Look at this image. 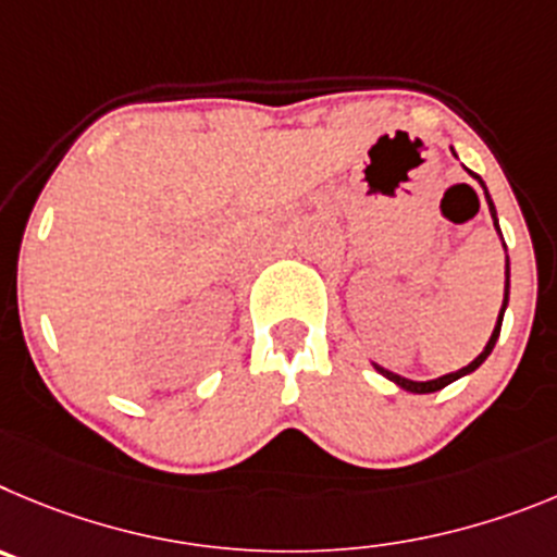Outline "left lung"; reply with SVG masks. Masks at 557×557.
Masks as SVG:
<instances>
[{"label": "left lung", "mask_w": 557, "mask_h": 557, "mask_svg": "<svg viewBox=\"0 0 557 557\" xmlns=\"http://www.w3.org/2000/svg\"><path fill=\"white\" fill-rule=\"evenodd\" d=\"M472 177H478V174H472ZM480 185H483V180H480ZM483 188H485V185H483ZM485 199H488L491 219H494V224H497V210H494V202H491L488 191H485ZM497 230H499V224H497ZM508 285H510V269H508V260H505V299H503V310H499L497 327H494V333H491V338H488V344H485L483 352H480L478 358H474L469 366H463V369H458V372H453V374H444V377H438V380H428V383H416V380L399 377V374H394V372H385L383 366H374V369H377V372L383 374V377H388L391 383H397L399 388L410 391V394H433V391H441V388H444V385H449V383H455V380H458V377H463V374L474 372V369H478V366L483 363L485 358H488L491 349H494V344H497V338H499V327H503V315H505V308H508Z\"/></svg>", "instance_id": "left-lung-1"}]
</instances>
